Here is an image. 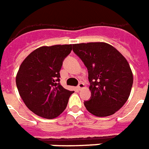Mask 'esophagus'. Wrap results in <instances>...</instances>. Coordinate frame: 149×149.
<instances>
[{
	"label": "esophagus",
	"mask_w": 149,
	"mask_h": 149,
	"mask_svg": "<svg viewBox=\"0 0 149 149\" xmlns=\"http://www.w3.org/2000/svg\"><path fill=\"white\" fill-rule=\"evenodd\" d=\"M84 83H82V82H80V83H79V84H78V86H77V89H78V90H81V89H82V88H84Z\"/></svg>",
	"instance_id": "esophagus-1"
}]
</instances>
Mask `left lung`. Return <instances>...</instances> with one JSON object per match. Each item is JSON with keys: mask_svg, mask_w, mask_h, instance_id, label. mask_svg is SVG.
<instances>
[{"mask_svg": "<svg viewBox=\"0 0 149 149\" xmlns=\"http://www.w3.org/2000/svg\"><path fill=\"white\" fill-rule=\"evenodd\" d=\"M84 62L90 82V99L84 104L97 116L114 114L128 100L133 76L128 62L118 50L104 42L72 45Z\"/></svg>", "mask_w": 149, "mask_h": 149, "instance_id": "left-lung-1", "label": "left lung"}]
</instances>
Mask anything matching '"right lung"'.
<instances>
[{
    "label": "right lung",
    "mask_w": 149,
    "mask_h": 149,
    "mask_svg": "<svg viewBox=\"0 0 149 149\" xmlns=\"http://www.w3.org/2000/svg\"><path fill=\"white\" fill-rule=\"evenodd\" d=\"M72 45L42 46L24 59L16 77L18 92L28 109L43 118L64 112L73 91L60 84V70Z\"/></svg>",
    "instance_id": "right-lung-1"
}]
</instances>
